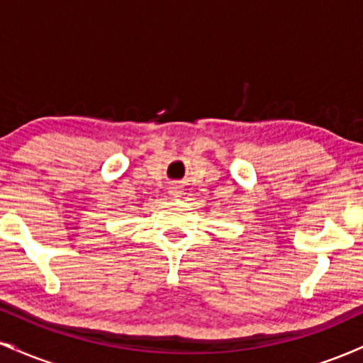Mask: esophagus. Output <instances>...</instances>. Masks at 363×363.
Returning a JSON list of instances; mask_svg holds the SVG:
<instances>
[{"label":"esophagus","instance_id":"obj_1","mask_svg":"<svg viewBox=\"0 0 363 363\" xmlns=\"http://www.w3.org/2000/svg\"><path fill=\"white\" fill-rule=\"evenodd\" d=\"M170 193H172V194H179V191H177V187H172V191H170Z\"/></svg>","mask_w":363,"mask_h":363}]
</instances>
